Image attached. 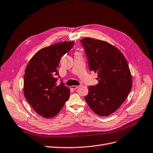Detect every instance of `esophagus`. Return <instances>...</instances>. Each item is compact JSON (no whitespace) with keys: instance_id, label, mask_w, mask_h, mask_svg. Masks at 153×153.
Here are the masks:
<instances>
[{"instance_id":"obj_1","label":"esophagus","mask_w":153,"mask_h":153,"mask_svg":"<svg viewBox=\"0 0 153 153\" xmlns=\"http://www.w3.org/2000/svg\"><path fill=\"white\" fill-rule=\"evenodd\" d=\"M79 87V85H72L71 86V89H76Z\"/></svg>"}]
</instances>
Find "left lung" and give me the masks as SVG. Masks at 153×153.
<instances>
[{
  "label": "left lung",
  "instance_id": "1",
  "mask_svg": "<svg viewBox=\"0 0 153 153\" xmlns=\"http://www.w3.org/2000/svg\"><path fill=\"white\" fill-rule=\"evenodd\" d=\"M91 71L97 72L99 83L89 86L84 99L95 113L108 116L127 98L132 80L127 61L121 52L111 44L92 38L81 40Z\"/></svg>",
  "mask_w": 153,
  "mask_h": 153
}]
</instances>
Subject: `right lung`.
Wrapping results in <instances>:
<instances>
[{
  "label": "right lung",
  "mask_w": 153,
  "mask_h": 153,
  "mask_svg": "<svg viewBox=\"0 0 153 153\" xmlns=\"http://www.w3.org/2000/svg\"><path fill=\"white\" fill-rule=\"evenodd\" d=\"M74 42H62L37 52L29 62L24 77V94L32 108L45 118L56 116L68 100L69 88L61 81L57 85L61 57L72 49Z\"/></svg>",
  "instance_id": "add662e5"
}]
</instances>
